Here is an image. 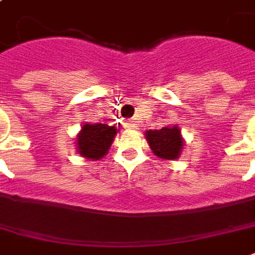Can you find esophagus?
<instances>
[{"label":"esophagus","mask_w":255,"mask_h":255,"mask_svg":"<svg viewBox=\"0 0 255 255\" xmlns=\"http://www.w3.org/2000/svg\"><path fill=\"white\" fill-rule=\"evenodd\" d=\"M126 128H128V129H136L137 124H135L133 122H128V123H126Z\"/></svg>","instance_id":"1"}]
</instances>
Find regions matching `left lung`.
Here are the masks:
<instances>
[{"mask_svg": "<svg viewBox=\"0 0 255 255\" xmlns=\"http://www.w3.org/2000/svg\"><path fill=\"white\" fill-rule=\"evenodd\" d=\"M144 135L153 155L163 160L178 159L185 145L181 129L177 126L163 127L161 129H148Z\"/></svg>", "mask_w": 255, "mask_h": 255, "instance_id": "8db88e82", "label": "left lung"}]
</instances>
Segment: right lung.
Masks as SVG:
<instances>
[{"label":"right lung","instance_id":"1","mask_svg":"<svg viewBox=\"0 0 255 255\" xmlns=\"http://www.w3.org/2000/svg\"><path fill=\"white\" fill-rule=\"evenodd\" d=\"M118 128L102 123H83L77 135V151L85 159L98 161L103 159L111 148Z\"/></svg>","mask_w":255,"mask_h":255}]
</instances>
